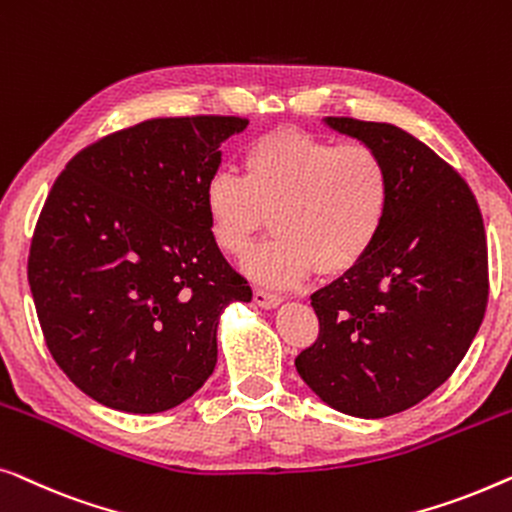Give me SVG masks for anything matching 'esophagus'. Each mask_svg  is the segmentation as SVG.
<instances>
[{"mask_svg":"<svg viewBox=\"0 0 512 512\" xmlns=\"http://www.w3.org/2000/svg\"><path fill=\"white\" fill-rule=\"evenodd\" d=\"M253 299H255V304L262 306V308H276L280 301H283V297H280V294H273L269 290H262V287H255Z\"/></svg>","mask_w":512,"mask_h":512,"instance_id":"obj_1","label":"esophagus"}]
</instances>
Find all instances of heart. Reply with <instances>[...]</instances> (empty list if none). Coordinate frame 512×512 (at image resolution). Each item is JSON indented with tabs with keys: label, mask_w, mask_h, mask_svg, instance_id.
Segmentation results:
<instances>
[{
	"label": "heart",
	"mask_w": 512,
	"mask_h": 512,
	"mask_svg": "<svg viewBox=\"0 0 512 512\" xmlns=\"http://www.w3.org/2000/svg\"><path fill=\"white\" fill-rule=\"evenodd\" d=\"M243 174L220 169L204 187L208 229L222 253L246 257L266 225L273 236L250 257V276L287 287L313 269L341 276L371 253L392 206V176L376 148L299 129L250 141Z\"/></svg>",
	"instance_id": "b5f03b06"
}]
</instances>
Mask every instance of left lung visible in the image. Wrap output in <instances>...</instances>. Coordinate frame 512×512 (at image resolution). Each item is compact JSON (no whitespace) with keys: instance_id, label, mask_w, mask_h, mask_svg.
I'll list each match as a JSON object with an SVG mask.
<instances>
[{"instance_id":"1","label":"left lung","mask_w":512,"mask_h":512,"mask_svg":"<svg viewBox=\"0 0 512 512\" xmlns=\"http://www.w3.org/2000/svg\"><path fill=\"white\" fill-rule=\"evenodd\" d=\"M327 125L383 155L392 206L371 253L311 297L320 331L294 366L331 408L376 420L427 399L464 359L487 308V236L471 187L413 134Z\"/></svg>"}]
</instances>
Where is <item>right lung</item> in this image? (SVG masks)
Returning <instances> with one entry per match:
<instances>
[{
	"mask_svg": "<svg viewBox=\"0 0 512 512\" xmlns=\"http://www.w3.org/2000/svg\"><path fill=\"white\" fill-rule=\"evenodd\" d=\"M239 115L153 118L90 143L53 183L27 280L50 355L125 413L190 399L218 362L220 313L250 301L215 246L204 187Z\"/></svg>",
	"mask_w": 512,
	"mask_h": 512,
	"instance_id": "1",
	"label": "right lung"
}]
</instances>
